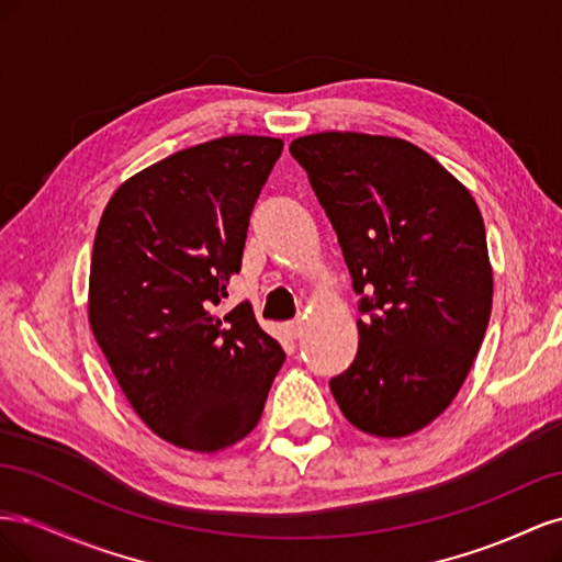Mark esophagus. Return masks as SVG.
Listing matches in <instances>:
<instances>
[{
  "mask_svg": "<svg viewBox=\"0 0 562 562\" xmlns=\"http://www.w3.org/2000/svg\"><path fill=\"white\" fill-rule=\"evenodd\" d=\"M285 330H288V335H291V337H300L302 335V321H291L285 326Z\"/></svg>",
  "mask_w": 562,
  "mask_h": 562,
  "instance_id": "34e87169",
  "label": "esophagus"
}]
</instances>
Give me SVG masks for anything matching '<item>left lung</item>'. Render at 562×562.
Returning <instances> with one entry per match:
<instances>
[{"instance_id": "left-lung-1", "label": "left lung", "mask_w": 562, "mask_h": 562, "mask_svg": "<svg viewBox=\"0 0 562 562\" xmlns=\"http://www.w3.org/2000/svg\"><path fill=\"white\" fill-rule=\"evenodd\" d=\"M342 248L359 353L330 380L339 411L401 438L457 396L492 310L483 215L467 187L401 138L314 133L291 143Z\"/></svg>"}]
</instances>
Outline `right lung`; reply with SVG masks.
<instances>
[{
	"label": "right lung",
	"instance_id": "add662e5",
	"mask_svg": "<svg viewBox=\"0 0 562 562\" xmlns=\"http://www.w3.org/2000/svg\"><path fill=\"white\" fill-rule=\"evenodd\" d=\"M283 140L227 135L126 180L100 217L89 321L133 411L168 443L248 436L285 353L248 302L217 316Z\"/></svg>",
	"mask_w": 562,
	"mask_h": 562
}]
</instances>
